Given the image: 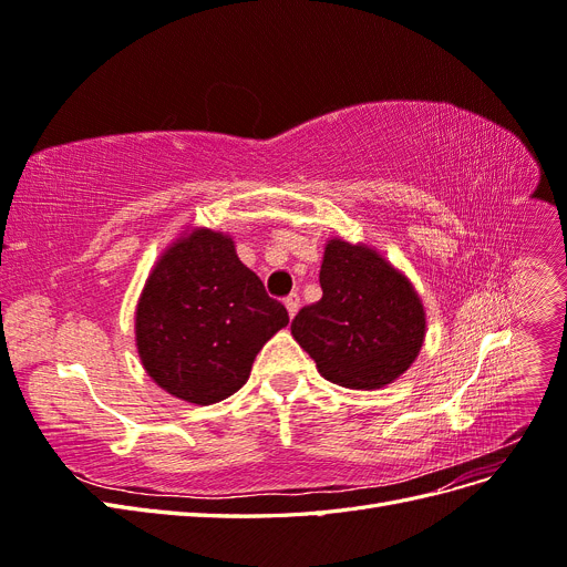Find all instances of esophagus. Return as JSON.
<instances>
[{
  "mask_svg": "<svg viewBox=\"0 0 567 567\" xmlns=\"http://www.w3.org/2000/svg\"><path fill=\"white\" fill-rule=\"evenodd\" d=\"M286 310H288V317L293 319L296 315H298V310H300V296L298 293H290L286 300Z\"/></svg>",
  "mask_w": 567,
  "mask_h": 567,
  "instance_id": "1",
  "label": "esophagus"
}]
</instances>
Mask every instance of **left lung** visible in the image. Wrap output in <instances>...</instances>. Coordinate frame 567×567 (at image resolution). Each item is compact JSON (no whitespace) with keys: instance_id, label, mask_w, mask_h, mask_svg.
Listing matches in <instances>:
<instances>
[{"instance_id":"obj_1","label":"left lung","mask_w":567,"mask_h":567,"mask_svg":"<svg viewBox=\"0 0 567 567\" xmlns=\"http://www.w3.org/2000/svg\"><path fill=\"white\" fill-rule=\"evenodd\" d=\"M323 296L290 323L326 381L379 390L414 364L425 338L421 298L402 271L369 246L331 238L319 271Z\"/></svg>"}]
</instances>
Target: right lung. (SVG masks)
<instances>
[{
    "instance_id": "1",
    "label": "right lung",
    "mask_w": 567,
    "mask_h": 567,
    "mask_svg": "<svg viewBox=\"0 0 567 567\" xmlns=\"http://www.w3.org/2000/svg\"><path fill=\"white\" fill-rule=\"evenodd\" d=\"M286 307L238 260L231 236L194 229L169 246L136 305V350L163 390L215 404L241 388Z\"/></svg>"
}]
</instances>
